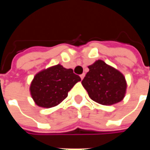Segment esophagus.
Instances as JSON below:
<instances>
[{"label": "esophagus", "mask_w": 150, "mask_h": 150, "mask_svg": "<svg viewBox=\"0 0 150 150\" xmlns=\"http://www.w3.org/2000/svg\"><path fill=\"white\" fill-rule=\"evenodd\" d=\"M84 76H85V74H82V75H80V78L83 79L84 78Z\"/></svg>", "instance_id": "esophagus-1"}]
</instances>
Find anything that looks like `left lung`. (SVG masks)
<instances>
[{
	"label": "left lung",
	"instance_id": "8db88e82",
	"mask_svg": "<svg viewBox=\"0 0 150 150\" xmlns=\"http://www.w3.org/2000/svg\"><path fill=\"white\" fill-rule=\"evenodd\" d=\"M88 68L82 84L92 100L103 105H112L122 100L127 88L123 74L102 60L96 61Z\"/></svg>",
	"mask_w": 150,
	"mask_h": 150
}]
</instances>
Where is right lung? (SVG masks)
Listing matches in <instances>:
<instances>
[{"instance_id": "1", "label": "right lung", "mask_w": 150, "mask_h": 150, "mask_svg": "<svg viewBox=\"0 0 150 150\" xmlns=\"http://www.w3.org/2000/svg\"><path fill=\"white\" fill-rule=\"evenodd\" d=\"M80 80L72 69L60 64L53 66L34 76L30 88L31 96L39 107H54L67 97L68 91Z\"/></svg>"}]
</instances>
